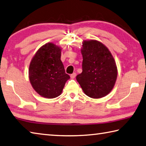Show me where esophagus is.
Segmentation results:
<instances>
[{
	"mask_svg": "<svg viewBox=\"0 0 146 146\" xmlns=\"http://www.w3.org/2000/svg\"><path fill=\"white\" fill-rule=\"evenodd\" d=\"M76 73H73V74H71V75H70V76H71V78H75V76H76Z\"/></svg>",
	"mask_w": 146,
	"mask_h": 146,
	"instance_id": "1",
	"label": "esophagus"
}]
</instances>
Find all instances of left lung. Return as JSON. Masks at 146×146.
<instances>
[{
	"instance_id": "obj_1",
	"label": "left lung",
	"mask_w": 146,
	"mask_h": 146,
	"mask_svg": "<svg viewBox=\"0 0 146 146\" xmlns=\"http://www.w3.org/2000/svg\"><path fill=\"white\" fill-rule=\"evenodd\" d=\"M82 45V72L76 76V80L89 97L100 98L107 96L117 79L115 60L109 50L100 41H84Z\"/></svg>"
}]
</instances>
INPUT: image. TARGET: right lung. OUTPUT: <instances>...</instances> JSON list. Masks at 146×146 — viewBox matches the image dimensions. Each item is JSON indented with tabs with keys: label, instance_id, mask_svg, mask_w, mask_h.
<instances>
[{
	"label": "right lung",
	"instance_id": "add662e5",
	"mask_svg": "<svg viewBox=\"0 0 146 146\" xmlns=\"http://www.w3.org/2000/svg\"><path fill=\"white\" fill-rule=\"evenodd\" d=\"M61 49L52 43L42 46L29 66V80L34 89L46 98H54L62 93L70 76L65 72L60 60Z\"/></svg>",
	"mask_w": 146,
	"mask_h": 146
}]
</instances>
